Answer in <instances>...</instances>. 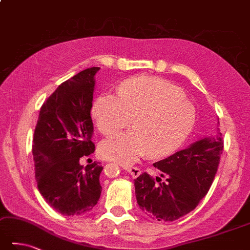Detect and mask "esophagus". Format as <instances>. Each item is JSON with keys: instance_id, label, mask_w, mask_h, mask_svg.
Here are the masks:
<instances>
[{"instance_id": "34e87169", "label": "esophagus", "mask_w": 250, "mask_h": 250, "mask_svg": "<svg viewBox=\"0 0 250 250\" xmlns=\"http://www.w3.org/2000/svg\"><path fill=\"white\" fill-rule=\"evenodd\" d=\"M123 167H124L125 171L128 172L133 177H137V176H139L140 174H141V168L140 167H127V166H124Z\"/></svg>"}]
</instances>
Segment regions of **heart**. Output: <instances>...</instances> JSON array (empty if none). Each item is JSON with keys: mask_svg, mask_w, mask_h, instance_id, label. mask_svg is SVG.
I'll return each mask as SVG.
<instances>
[{"mask_svg": "<svg viewBox=\"0 0 250 250\" xmlns=\"http://www.w3.org/2000/svg\"><path fill=\"white\" fill-rule=\"evenodd\" d=\"M91 115L104 136L114 134L132 121L133 129L113 135L100 146L103 158L130 164L148 152L164 158L181 147L196 122L194 105L183 89L153 76H138L122 83L117 96L101 93Z\"/></svg>", "mask_w": 250, "mask_h": 250, "instance_id": "b5f03b06", "label": "heart"}]
</instances>
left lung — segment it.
<instances>
[{
    "label": "left lung",
    "instance_id": "obj_1",
    "mask_svg": "<svg viewBox=\"0 0 250 250\" xmlns=\"http://www.w3.org/2000/svg\"><path fill=\"white\" fill-rule=\"evenodd\" d=\"M223 148L220 135L196 141L187 149L153 163L161 176L152 177L145 172L134 182L141 211L163 222H173L189 213L212 185Z\"/></svg>",
    "mask_w": 250,
    "mask_h": 250
}]
</instances>
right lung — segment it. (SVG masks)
<instances>
[{"label":"right lung","mask_w":250,"mask_h":250,"mask_svg":"<svg viewBox=\"0 0 250 250\" xmlns=\"http://www.w3.org/2000/svg\"><path fill=\"white\" fill-rule=\"evenodd\" d=\"M91 67L60 84L42 104L34 134L32 154L38 189L63 215H82L92 210L102 187L103 167H86L79 159L95 152L92 107L95 75Z\"/></svg>","instance_id":"add662e5"}]
</instances>
